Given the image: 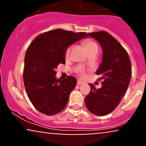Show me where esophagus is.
<instances>
[{
	"instance_id": "1",
	"label": "esophagus",
	"mask_w": 146,
	"mask_h": 146,
	"mask_svg": "<svg viewBox=\"0 0 146 146\" xmlns=\"http://www.w3.org/2000/svg\"><path fill=\"white\" fill-rule=\"evenodd\" d=\"M82 84H84V82L81 81L80 80H78V81H77V84L78 85H81Z\"/></svg>"
}]
</instances>
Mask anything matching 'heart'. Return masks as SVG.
<instances>
[{
	"instance_id": "obj_1",
	"label": "heart",
	"mask_w": 146,
	"mask_h": 146,
	"mask_svg": "<svg viewBox=\"0 0 146 146\" xmlns=\"http://www.w3.org/2000/svg\"><path fill=\"white\" fill-rule=\"evenodd\" d=\"M84 45H85V46H86L87 50L90 49V48H92L93 47H98L96 43L92 41V40L85 41ZM70 51H71V48L70 47L67 48V49L66 50V52H65V57H66V58H68V57H69ZM79 74H80V75L81 77H84V72L83 70L82 69V70H80V71H79Z\"/></svg>"
}]
</instances>
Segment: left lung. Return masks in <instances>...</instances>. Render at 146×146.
Returning a JSON list of instances; mask_svg holds the SVG:
<instances>
[{
	"label": "left lung",
	"mask_w": 146,
	"mask_h": 146,
	"mask_svg": "<svg viewBox=\"0 0 146 146\" xmlns=\"http://www.w3.org/2000/svg\"><path fill=\"white\" fill-rule=\"evenodd\" d=\"M88 34L102 46V62L95 73L102 75L100 80L103 82L98 89L89 84L90 91L84 102L90 113L104 116L117 108L126 92L132 75L131 62L125 48L108 32L101 31Z\"/></svg>",
	"instance_id": "8db88e82"
}]
</instances>
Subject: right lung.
<instances>
[{
  "mask_svg": "<svg viewBox=\"0 0 146 146\" xmlns=\"http://www.w3.org/2000/svg\"><path fill=\"white\" fill-rule=\"evenodd\" d=\"M88 37L85 32L58 29L41 33L31 42L25 57L23 81L28 98L38 111L53 115L64 109L77 80L73 76L57 79L56 69L65 64L68 46Z\"/></svg>",
  "mask_w": 146,
  "mask_h": 146,
  "instance_id": "add662e5",
  "label": "right lung"
}]
</instances>
